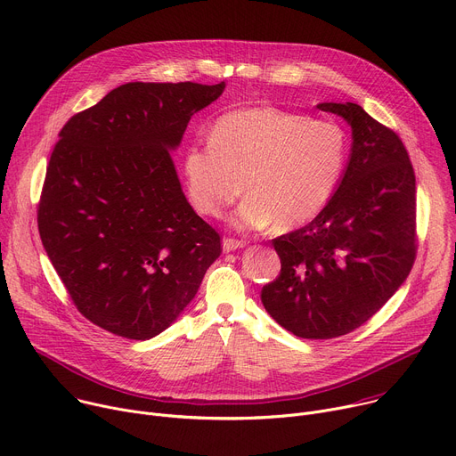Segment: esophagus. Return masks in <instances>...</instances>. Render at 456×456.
<instances>
[{
	"label": "esophagus",
	"mask_w": 456,
	"mask_h": 456,
	"mask_svg": "<svg viewBox=\"0 0 456 456\" xmlns=\"http://www.w3.org/2000/svg\"><path fill=\"white\" fill-rule=\"evenodd\" d=\"M245 243L241 240H234V238H224L222 240V247H224V253H231L236 249H241Z\"/></svg>",
	"instance_id": "1"
}]
</instances>
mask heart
<instances>
[{
    "instance_id": "heart-1",
    "label": "heart",
    "mask_w": 456,
    "mask_h": 456,
    "mask_svg": "<svg viewBox=\"0 0 456 456\" xmlns=\"http://www.w3.org/2000/svg\"><path fill=\"white\" fill-rule=\"evenodd\" d=\"M347 161V136L335 121L274 107L222 114L211 142L187 147V196L203 216L218 218L245 189L232 224L293 229L313 220L333 196Z\"/></svg>"
}]
</instances>
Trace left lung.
Here are the masks:
<instances>
[{
  "label": "left lung",
  "mask_w": 456,
  "mask_h": 456,
  "mask_svg": "<svg viewBox=\"0 0 456 456\" xmlns=\"http://www.w3.org/2000/svg\"><path fill=\"white\" fill-rule=\"evenodd\" d=\"M316 107L351 126L349 163L318 216L273 240L281 271L262 304L293 335L327 340L365 323L405 281L417 256V183L395 131L351 102Z\"/></svg>",
  "instance_id": "1"
}]
</instances>
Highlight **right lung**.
Listing matches in <instances>:
<instances>
[{"instance_id":"right-lung-1","label":"right lung","mask_w":456,"mask_h":456,"mask_svg":"<svg viewBox=\"0 0 456 456\" xmlns=\"http://www.w3.org/2000/svg\"><path fill=\"white\" fill-rule=\"evenodd\" d=\"M224 89L225 81H133L60 131L37 205L41 243L77 311L112 335H159L222 253L220 234L182 191L171 151Z\"/></svg>"}]
</instances>
